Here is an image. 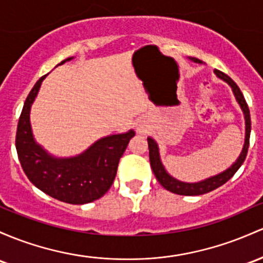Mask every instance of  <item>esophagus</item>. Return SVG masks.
<instances>
[{
    "instance_id": "1",
    "label": "esophagus",
    "mask_w": 263,
    "mask_h": 263,
    "mask_svg": "<svg viewBox=\"0 0 263 263\" xmlns=\"http://www.w3.org/2000/svg\"><path fill=\"white\" fill-rule=\"evenodd\" d=\"M138 132H140V134H145V129H143V127H138Z\"/></svg>"
}]
</instances>
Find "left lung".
<instances>
[{
  "label": "left lung",
  "instance_id": "obj_1",
  "mask_svg": "<svg viewBox=\"0 0 263 263\" xmlns=\"http://www.w3.org/2000/svg\"><path fill=\"white\" fill-rule=\"evenodd\" d=\"M190 60L193 62L197 63H202L201 60L195 59V57H189ZM216 76L218 79L223 80L224 82H227L232 88L233 95H235L236 100H237L239 107H241L242 111H243L245 115V122H246V137H245V145L243 148H242L241 155L237 158L235 163L227 168L226 171L221 172V174L212 176V177L206 178V180L200 181V182H195V183H189V182H182V181H178L176 178L172 177L171 175L167 174V171L164 170L162 162H161L160 158V152H158V146L156 143V141L154 138L148 137L147 138V142H148V149H149V163H151V168L154 171V174L157 178L158 182L161 183V186H163V189H166L167 191L174 192L176 195H182V196H198V195H203V193L211 192L213 190L218 189V187L222 186L223 183H226L227 181L232 177L233 175L237 172V170L241 167V164L243 163V161L246 160L247 156V151H249V146H250V134H251V117H250V109L249 106H247L246 100H245L243 95H242L241 89L235 83L231 77L227 76L226 73L223 72L215 70Z\"/></svg>",
  "mask_w": 263,
  "mask_h": 263
}]
</instances>
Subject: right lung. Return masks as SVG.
<instances>
[{
  "instance_id": "obj_1",
  "label": "right lung",
  "mask_w": 263,
  "mask_h": 263,
  "mask_svg": "<svg viewBox=\"0 0 263 263\" xmlns=\"http://www.w3.org/2000/svg\"><path fill=\"white\" fill-rule=\"evenodd\" d=\"M70 60L72 57L60 65ZM46 76L37 81L28 93L17 125L16 149L22 170L37 189L59 201L83 204L99 200L114 183L120 158L135 131L101 138L74 157L48 155L34 141L30 123L31 106Z\"/></svg>"
}]
</instances>
